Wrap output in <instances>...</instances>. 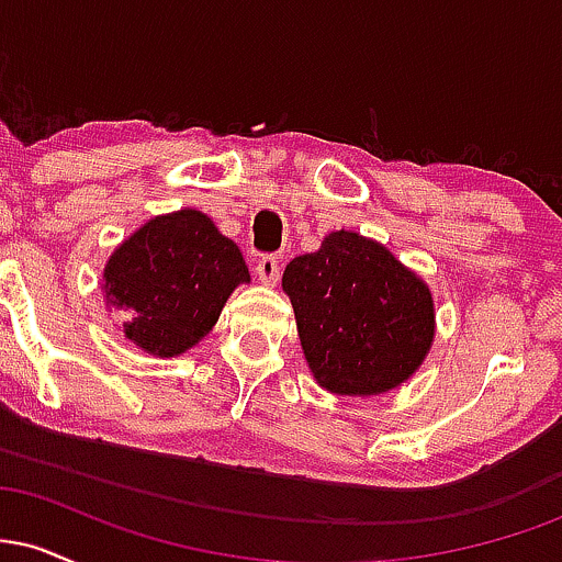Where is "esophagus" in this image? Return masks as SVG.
Wrapping results in <instances>:
<instances>
[{"label": "esophagus", "mask_w": 562, "mask_h": 562, "mask_svg": "<svg viewBox=\"0 0 562 562\" xmlns=\"http://www.w3.org/2000/svg\"><path fill=\"white\" fill-rule=\"evenodd\" d=\"M256 274H259L263 285H277V280H280V261H277V256H261L259 263H256Z\"/></svg>", "instance_id": "1"}]
</instances>
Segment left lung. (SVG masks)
Wrapping results in <instances>:
<instances>
[{
	"mask_svg": "<svg viewBox=\"0 0 562 562\" xmlns=\"http://www.w3.org/2000/svg\"><path fill=\"white\" fill-rule=\"evenodd\" d=\"M308 370L335 396H378L406 383L436 335L434 293L383 243L325 235L282 274Z\"/></svg>",
	"mask_w": 562,
	"mask_h": 562,
	"instance_id": "left-lung-1",
	"label": "left lung"
}]
</instances>
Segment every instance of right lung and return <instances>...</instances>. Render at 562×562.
I'll return each mask as SVG.
<instances>
[{
    "mask_svg": "<svg viewBox=\"0 0 562 562\" xmlns=\"http://www.w3.org/2000/svg\"><path fill=\"white\" fill-rule=\"evenodd\" d=\"M250 282L235 243L198 209L147 218L102 269L105 308L139 351L169 359L214 330L232 290Z\"/></svg>",
    "mask_w": 562,
    "mask_h": 562,
    "instance_id": "obj_1",
    "label": "right lung"
}]
</instances>
